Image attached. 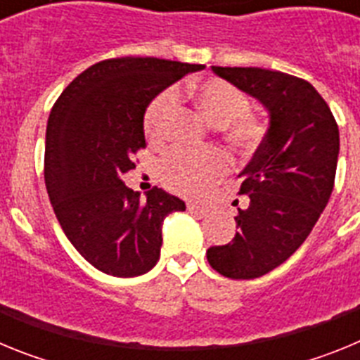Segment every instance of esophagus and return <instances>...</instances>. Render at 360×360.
<instances>
[{"label": "esophagus", "instance_id": "1", "mask_svg": "<svg viewBox=\"0 0 360 360\" xmlns=\"http://www.w3.org/2000/svg\"><path fill=\"white\" fill-rule=\"evenodd\" d=\"M187 211L191 212V214H207L209 212V207L207 205H203V203H187Z\"/></svg>", "mask_w": 360, "mask_h": 360}]
</instances>
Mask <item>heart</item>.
Returning a JSON list of instances; mask_svg holds the SVG:
<instances>
[{"instance_id":"1","label":"heart","mask_w":360,"mask_h":360,"mask_svg":"<svg viewBox=\"0 0 360 360\" xmlns=\"http://www.w3.org/2000/svg\"><path fill=\"white\" fill-rule=\"evenodd\" d=\"M193 98L202 115L212 124L225 122V136L241 153H252L265 139V126L250 115V101L238 86L224 79H205L193 86ZM176 104V90L160 91L146 106L142 128L149 142L164 141L167 124ZM229 169V160L221 151L187 153L174 149L158 164V174L169 189L182 195H202Z\"/></svg>"}]
</instances>
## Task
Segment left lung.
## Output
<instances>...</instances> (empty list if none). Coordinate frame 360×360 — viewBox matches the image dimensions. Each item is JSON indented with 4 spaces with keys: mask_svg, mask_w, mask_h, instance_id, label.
<instances>
[{
    "mask_svg": "<svg viewBox=\"0 0 360 360\" xmlns=\"http://www.w3.org/2000/svg\"><path fill=\"white\" fill-rule=\"evenodd\" d=\"M212 72L269 110L270 126L241 171L238 232L211 247L207 262L231 279H254L285 263L303 245L333 191L339 128L328 104L304 79L265 68L212 66Z\"/></svg>",
    "mask_w": 360,
    "mask_h": 360,
    "instance_id": "1",
    "label": "left lung"
}]
</instances>
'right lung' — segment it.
Segmentation results:
<instances>
[{
	"mask_svg": "<svg viewBox=\"0 0 360 360\" xmlns=\"http://www.w3.org/2000/svg\"><path fill=\"white\" fill-rule=\"evenodd\" d=\"M202 65L157 57L106 59L77 75L46 126L44 184L66 238L104 274L135 278L157 265L162 221L186 203L153 187L141 198L122 174L146 148L142 117L153 98Z\"/></svg>",
	"mask_w": 360,
	"mask_h": 360,
	"instance_id": "obj_1",
	"label": "right lung"
}]
</instances>
